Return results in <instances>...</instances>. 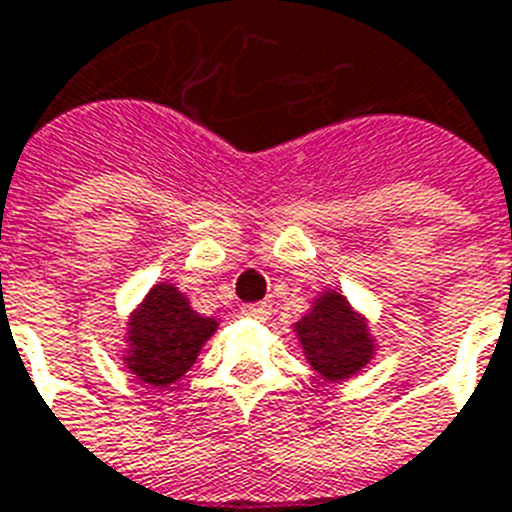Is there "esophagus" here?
Segmentation results:
<instances>
[{
  "instance_id": "obj_1",
  "label": "esophagus",
  "mask_w": 512,
  "mask_h": 512,
  "mask_svg": "<svg viewBox=\"0 0 512 512\" xmlns=\"http://www.w3.org/2000/svg\"><path fill=\"white\" fill-rule=\"evenodd\" d=\"M242 315L249 317V320H265L270 315V304L268 302H257V304H244Z\"/></svg>"
}]
</instances>
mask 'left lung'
Here are the masks:
<instances>
[{"label":"left lung","instance_id":"obj_1","mask_svg":"<svg viewBox=\"0 0 512 512\" xmlns=\"http://www.w3.org/2000/svg\"><path fill=\"white\" fill-rule=\"evenodd\" d=\"M294 328L307 362L325 380H346L356 375L375 351L367 322L356 315L338 291H325L312 312H307Z\"/></svg>","mask_w":512,"mask_h":512}]
</instances>
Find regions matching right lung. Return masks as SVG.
Returning a JSON list of instances; mask_svg holds the SVG:
<instances>
[{"mask_svg": "<svg viewBox=\"0 0 512 512\" xmlns=\"http://www.w3.org/2000/svg\"><path fill=\"white\" fill-rule=\"evenodd\" d=\"M213 317L197 315L187 296L158 283L130 320V351L124 364L153 388H166L195 364L203 343L216 333Z\"/></svg>", "mask_w": 512, "mask_h": 512, "instance_id": "add662e5", "label": "right lung"}]
</instances>
